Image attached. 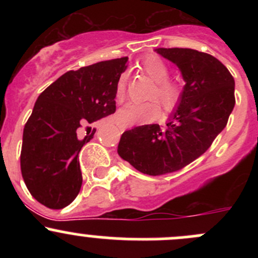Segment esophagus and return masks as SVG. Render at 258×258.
I'll use <instances>...</instances> for the list:
<instances>
[{
	"label": "esophagus",
	"instance_id": "obj_1",
	"mask_svg": "<svg viewBox=\"0 0 258 258\" xmlns=\"http://www.w3.org/2000/svg\"><path fill=\"white\" fill-rule=\"evenodd\" d=\"M117 126H118V128L121 130V131H124V130H127L131 127V126H127V124H122V123H117Z\"/></svg>",
	"mask_w": 258,
	"mask_h": 258
}]
</instances>
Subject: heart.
Returning <instances> with one entry per match:
<instances>
[{"label":"heart","instance_id":"1","mask_svg":"<svg viewBox=\"0 0 258 258\" xmlns=\"http://www.w3.org/2000/svg\"><path fill=\"white\" fill-rule=\"evenodd\" d=\"M141 69L156 82V88L152 97H156L162 103L166 111H172L182 98L183 86L177 81L168 80L170 69L167 64L155 54H150L141 62ZM127 76L122 74L116 83L114 98L117 102H122L126 96ZM160 106L155 101L150 102H131L124 106L117 113V119L122 124H139L152 121L160 116Z\"/></svg>","mask_w":258,"mask_h":258}]
</instances>
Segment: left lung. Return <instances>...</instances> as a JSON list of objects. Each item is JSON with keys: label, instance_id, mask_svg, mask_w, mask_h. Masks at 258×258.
Masks as SVG:
<instances>
[{"label": "left lung", "instance_id": "left-lung-1", "mask_svg": "<svg viewBox=\"0 0 258 258\" xmlns=\"http://www.w3.org/2000/svg\"><path fill=\"white\" fill-rule=\"evenodd\" d=\"M175 63L184 81L182 98L167 128L144 124L124 131L118 152L140 172H175L204 155L226 127L235 107V80L216 57L191 48H156Z\"/></svg>", "mask_w": 258, "mask_h": 258}]
</instances>
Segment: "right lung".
Instances as JSON below:
<instances>
[{"instance_id":"1","label":"right lung","mask_w":258,"mask_h":258,"mask_svg":"<svg viewBox=\"0 0 258 258\" xmlns=\"http://www.w3.org/2000/svg\"><path fill=\"white\" fill-rule=\"evenodd\" d=\"M127 57L69 71L48 86L23 128L21 172L30 194L43 206L59 210L77 197L82 175L77 160L95 135L90 123L116 111V83Z\"/></svg>"}]
</instances>
